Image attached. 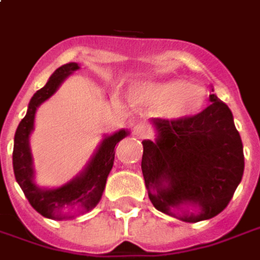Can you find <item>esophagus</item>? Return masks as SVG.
<instances>
[{"instance_id":"obj_1","label":"esophagus","mask_w":260,"mask_h":260,"mask_svg":"<svg viewBox=\"0 0 260 260\" xmlns=\"http://www.w3.org/2000/svg\"><path fill=\"white\" fill-rule=\"evenodd\" d=\"M134 135H137L139 138H147L148 135H149V129H148V126L145 123H137L134 126Z\"/></svg>"}]
</instances>
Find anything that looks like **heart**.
Returning a JSON list of instances; mask_svg holds the SVG:
<instances>
[{"label": "heart", "instance_id": "b5f03b06", "mask_svg": "<svg viewBox=\"0 0 260 260\" xmlns=\"http://www.w3.org/2000/svg\"><path fill=\"white\" fill-rule=\"evenodd\" d=\"M134 98L152 108H164L170 118H185L200 112L206 101L204 87L185 80H151L134 87Z\"/></svg>", "mask_w": 260, "mask_h": 260}]
</instances>
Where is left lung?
<instances>
[{
	"label": "left lung",
	"mask_w": 260,
	"mask_h": 260,
	"mask_svg": "<svg viewBox=\"0 0 260 260\" xmlns=\"http://www.w3.org/2000/svg\"><path fill=\"white\" fill-rule=\"evenodd\" d=\"M210 102L192 116L154 118L157 141L142 142L141 168L149 200L166 214L184 204L197 209L180 217L188 223L211 219L224 210L245 170L233 115L214 93Z\"/></svg>",
	"instance_id": "obj_1"
}]
</instances>
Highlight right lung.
<instances>
[{
    "label": "right lung",
    "instance_id": "right-lung-1",
    "mask_svg": "<svg viewBox=\"0 0 260 260\" xmlns=\"http://www.w3.org/2000/svg\"><path fill=\"white\" fill-rule=\"evenodd\" d=\"M77 63H68L58 68L44 87L37 90L30 101L28 111L25 113L14 137L13 168L17 183L20 184L24 196L27 197L32 209L41 216L49 219H63L72 209L90 210L94 207L105 190L106 178L111 173L115 159V145L126 137V131H119L103 139L96 155L90 161L85 173L56 190H41L32 181L31 154L28 148V135L34 125V115L39 105L57 90L63 79L79 70Z\"/></svg>",
    "mask_w": 260,
    "mask_h": 260
}]
</instances>
